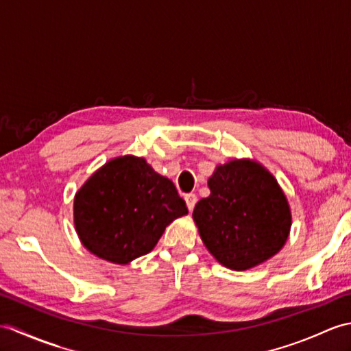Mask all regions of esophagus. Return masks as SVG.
Wrapping results in <instances>:
<instances>
[{
    "instance_id": "34e87169",
    "label": "esophagus",
    "mask_w": 351,
    "mask_h": 351,
    "mask_svg": "<svg viewBox=\"0 0 351 351\" xmlns=\"http://www.w3.org/2000/svg\"><path fill=\"white\" fill-rule=\"evenodd\" d=\"M196 202H197V196L195 195V193H190V195L185 196V204H187L190 211H193V208H195Z\"/></svg>"
}]
</instances>
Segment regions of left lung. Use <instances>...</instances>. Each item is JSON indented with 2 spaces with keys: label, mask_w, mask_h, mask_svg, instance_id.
I'll use <instances>...</instances> for the list:
<instances>
[{
  "label": "left lung",
  "mask_w": 351,
  "mask_h": 351,
  "mask_svg": "<svg viewBox=\"0 0 351 351\" xmlns=\"http://www.w3.org/2000/svg\"><path fill=\"white\" fill-rule=\"evenodd\" d=\"M211 195L193 211L206 249L232 270L270 259L285 244L291 213L274 178L249 160L219 166L208 180Z\"/></svg>",
  "instance_id": "1"
}]
</instances>
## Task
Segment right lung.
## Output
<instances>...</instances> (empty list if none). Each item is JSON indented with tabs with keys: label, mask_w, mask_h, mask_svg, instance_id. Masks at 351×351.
<instances>
[{
	"label": "right lung",
	"mask_w": 351,
	"mask_h": 351,
	"mask_svg": "<svg viewBox=\"0 0 351 351\" xmlns=\"http://www.w3.org/2000/svg\"><path fill=\"white\" fill-rule=\"evenodd\" d=\"M187 213L175 184L131 155L111 160L93 173L73 202L84 247L116 264L151 252L166 226Z\"/></svg>",
	"instance_id": "obj_1"
}]
</instances>
